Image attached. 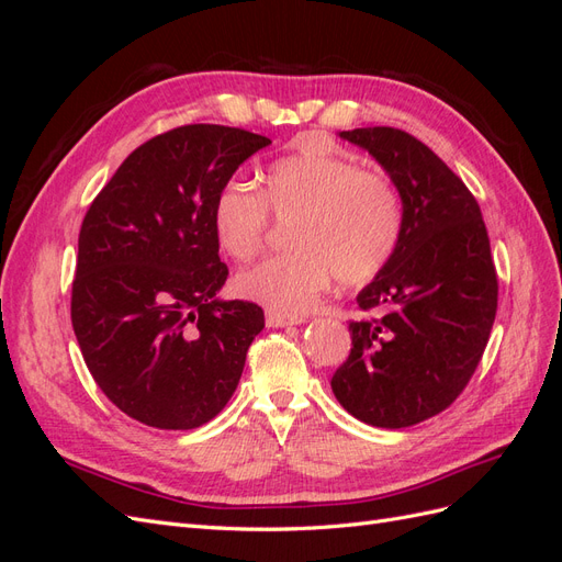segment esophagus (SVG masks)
Instances as JSON below:
<instances>
[{
  "label": "esophagus",
  "instance_id": "34e87169",
  "mask_svg": "<svg viewBox=\"0 0 562 562\" xmlns=\"http://www.w3.org/2000/svg\"><path fill=\"white\" fill-rule=\"evenodd\" d=\"M304 323L302 316H288V314H279V312H267V326L269 328H288V326H300Z\"/></svg>",
  "mask_w": 562,
  "mask_h": 562
}]
</instances>
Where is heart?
Returning a JSON list of instances; mask_svg holds the SVG:
<instances>
[{
	"label": "heart",
	"mask_w": 562,
	"mask_h": 562,
	"mask_svg": "<svg viewBox=\"0 0 562 562\" xmlns=\"http://www.w3.org/2000/svg\"><path fill=\"white\" fill-rule=\"evenodd\" d=\"M269 209L295 217V250L239 271L236 293L279 314H304L330 285L366 283L394 255L403 206L396 184L380 171L361 168L342 149L318 138H300L291 155L255 182L232 178L213 199L215 239L229 258L250 260L265 244Z\"/></svg>",
	"instance_id": "heart-1"
}]
</instances>
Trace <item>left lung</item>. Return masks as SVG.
Here are the masks:
<instances>
[{"label":"left lung","instance_id":"left-lung-1","mask_svg":"<svg viewBox=\"0 0 562 562\" xmlns=\"http://www.w3.org/2000/svg\"><path fill=\"white\" fill-rule=\"evenodd\" d=\"M396 184L398 246L356 302L351 353L330 380L349 415L403 429L438 415L481 363L497 314V274L479 201L411 133L372 126L339 131Z\"/></svg>","mask_w":562,"mask_h":562}]
</instances>
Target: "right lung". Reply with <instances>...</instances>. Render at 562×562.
Returning <instances> with one entry per match:
<instances>
[{"label":"right lung","instance_id":"1","mask_svg":"<svg viewBox=\"0 0 562 562\" xmlns=\"http://www.w3.org/2000/svg\"><path fill=\"white\" fill-rule=\"evenodd\" d=\"M269 138L217 124L147 140L116 168L83 217L72 328L103 394L147 427L211 422L236 391L265 328L252 302L217 297L213 199Z\"/></svg>","mask_w":562,"mask_h":562}]
</instances>
